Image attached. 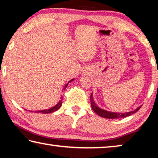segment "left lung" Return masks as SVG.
I'll use <instances>...</instances> for the list:
<instances>
[{
    "label": "left lung",
    "mask_w": 158,
    "mask_h": 158,
    "mask_svg": "<svg viewBox=\"0 0 158 158\" xmlns=\"http://www.w3.org/2000/svg\"><path fill=\"white\" fill-rule=\"evenodd\" d=\"M90 105H91V107L93 110L94 111L96 114H98L99 116L105 118H111V119H116V118H125L127 116H129L130 115L135 114L137 112L139 109L141 108V106H139L135 110L131 111L129 112H125V113H117V112H111L109 111L104 110L102 109H100V107L96 105V104L94 101V99H93V93L90 96Z\"/></svg>",
    "instance_id": "obj_1"
}]
</instances>
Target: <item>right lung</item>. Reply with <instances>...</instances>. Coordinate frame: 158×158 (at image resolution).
<instances>
[{
	"label": "right lung",
	"instance_id": "1",
	"mask_svg": "<svg viewBox=\"0 0 158 158\" xmlns=\"http://www.w3.org/2000/svg\"><path fill=\"white\" fill-rule=\"evenodd\" d=\"M73 81V79H71L70 81H69L68 84H67L65 86H64V88H63V90H65L66 88H67V86H68V84L70 81ZM62 100H63V98L61 97L60 98V100L58 102V103L56 105H55L54 106H53V107H52V108H50V109H44V110H39V111H35V113H40V114H49V113H52V112H54V111H57L58 109H59L60 106H61V105H62ZM31 112H33V111H31Z\"/></svg>",
	"mask_w": 158,
	"mask_h": 158
}]
</instances>
